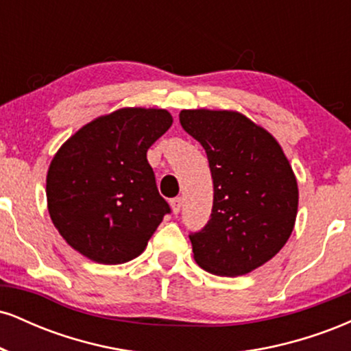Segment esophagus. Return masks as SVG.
<instances>
[{
	"label": "esophagus",
	"mask_w": 351,
	"mask_h": 351,
	"mask_svg": "<svg viewBox=\"0 0 351 351\" xmlns=\"http://www.w3.org/2000/svg\"><path fill=\"white\" fill-rule=\"evenodd\" d=\"M181 203H183V201H181V198H173V199L170 201L171 209H173V213H175V215H178V213H180Z\"/></svg>",
	"instance_id": "esophagus-1"
}]
</instances>
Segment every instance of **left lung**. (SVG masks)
<instances>
[{
    "instance_id": "1",
    "label": "left lung",
    "mask_w": 351,
    "mask_h": 351,
    "mask_svg": "<svg viewBox=\"0 0 351 351\" xmlns=\"http://www.w3.org/2000/svg\"><path fill=\"white\" fill-rule=\"evenodd\" d=\"M184 132L204 148L213 176L211 219L191 232L195 261L215 276L261 267L292 234L299 188L277 140L232 110H181Z\"/></svg>"
}]
</instances>
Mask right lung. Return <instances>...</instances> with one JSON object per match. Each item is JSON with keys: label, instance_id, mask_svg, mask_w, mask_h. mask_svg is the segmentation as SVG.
<instances>
[{"label": "right lung", "instance_id": "add662e5", "mask_svg": "<svg viewBox=\"0 0 351 351\" xmlns=\"http://www.w3.org/2000/svg\"><path fill=\"white\" fill-rule=\"evenodd\" d=\"M171 123L163 108H120L59 148L47 171V209L71 247L99 264H123L145 251L170 213L147 152Z\"/></svg>", "mask_w": 351, "mask_h": 351}]
</instances>
